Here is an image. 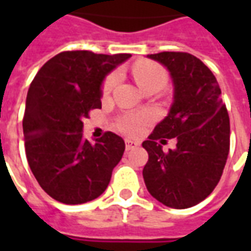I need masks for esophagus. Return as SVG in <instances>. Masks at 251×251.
Wrapping results in <instances>:
<instances>
[{
	"instance_id": "1",
	"label": "esophagus",
	"mask_w": 251,
	"mask_h": 251,
	"mask_svg": "<svg viewBox=\"0 0 251 251\" xmlns=\"http://www.w3.org/2000/svg\"><path fill=\"white\" fill-rule=\"evenodd\" d=\"M126 144V151H130V149H134V148H137L140 144L136 141H133V140H126L125 141Z\"/></svg>"
}]
</instances>
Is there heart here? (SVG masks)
<instances>
[{"label":"heart","instance_id":"1","mask_svg":"<svg viewBox=\"0 0 251 251\" xmlns=\"http://www.w3.org/2000/svg\"><path fill=\"white\" fill-rule=\"evenodd\" d=\"M133 75L136 77L138 86L144 90H160L165 86V83L168 80V71L164 68L161 64L156 62H149V60H140L133 66ZM120 74L118 72H111L110 75L106 76L100 93L103 97H107L115 84L118 82ZM152 120V115L148 111H142V113H134V114H126L122 115L121 118L117 121V126L122 133L125 134H130V136H136L142 130V126L148 124Z\"/></svg>","mask_w":251,"mask_h":251}]
</instances>
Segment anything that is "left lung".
<instances>
[{"label": "left lung", "mask_w": 251, "mask_h": 251, "mask_svg": "<svg viewBox=\"0 0 251 251\" xmlns=\"http://www.w3.org/2000/svg\"><path fill=\"white\" fill-rule=\"evenodd\" d=\"M148 57L168 68L175 95L168 115L142 142L149 154L142 175L154 199L171 208H188L221 180L230 151V118L216 77L200 59L187 52ZM165 138H176V150L163 152Z\"/></svg>", "instance_id": "1"}]
</instances>
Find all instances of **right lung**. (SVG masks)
<instances>
[{
	"instance_id": "obj_1",
	"label": "right lung",
	"mask_w": 251,
	"mask_h": 251,
	"mask_svg": "<svg viewBox=\"0 0 251 251\" xmlns=\"http://www.w3.org/2000/svg\"><path fill=\"white\" fill-rule=\"evenodd\" d=\"M130 56L60 52L30 83L23 120L25 153L37 183L52 199L82 204L107 188L125 142L113 131L88 142L83 138V120L102 107L104 76Z\"/></svg>"
}]
</instances>
